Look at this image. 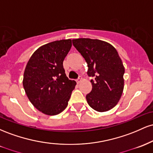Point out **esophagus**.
<instances>
[{"mask_svg": "<svg viewBox=\"0 0 153 153\" xmlns=\"http://www.w3.org/2000/svg\"><path fill=\"white\" fill-rule=\"evenodd\" d=\"M76 81H77V82H78V83H80V82L82 81V77H81V76L79 77V78H78V79H77Z\"/></svg>", "mask_w": 153, "mask_h": 153, "instance_id": "34e87169", "label": "esophagus"}]
</instances>
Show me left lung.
Instances as JSON below:
<instances>
[{"instance_id": "1", "label": "left lung", "mask_w": 153, "mask_h": 153, "mask_svg": "<svg viewBox=\"0 0 153 153\" xmlns=\"http://www.w3.org/2000/svg\"><path fill=\"white\" fill-rule=\"evenodd\" d=\"M73 45L86 61L88 76L94 78L88 103L97 111L111 110L124 90V67L117 50L106 42L88 38L73 39Z\"/></svg>"}]
</instances>
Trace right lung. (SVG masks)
<instances>
[{"instance_id": "1", "label": "right lung", "mask_w": 153, "mask_h": 153, "mask_svg": "<svg viewBox=\"0 0 153 153\" xmlns=\"http://www.w3.org/2000/svg\"><path fill=\"white\" fill-rule=\"evenodd\" d=\"M72 47L71 39L54 41L40 47L28 61L23 85L35 108L53 116L65 109L76 82L68 79L63 61Z\"/></svg>"}]
</instances>
